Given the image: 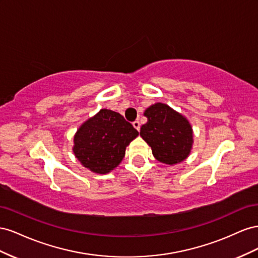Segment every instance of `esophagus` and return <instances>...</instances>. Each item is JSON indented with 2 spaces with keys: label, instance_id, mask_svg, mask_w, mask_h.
I'll return each mask as SVG.
<instances>
[{
  "label": "esophagus",
  "instance_id": "esophagus-1",
  "mask_svg": "<svg viewBox=\"0 0 258 258\" xmlns=\"http://www.w3.org/2000/svg\"><path fill=\"white\" fill-rule=\"evenodd\" d=\"M133 126L137 130V131H139V130H141V123H139V121H134L133 122Z\"/></svg>",
  "mask_w": 258,
  "mask_h": 258
}]
</instances>
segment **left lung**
I'll return each instance as SVG.
<instances>
[{"instance_id":"obj_1","label":"left lung","mask_w":258,"mask_h":258,"mask_svg":"<svg viewBox=\"0 0 258 258\" xmlns=\"http://www.w3.org/2000/svg\"><path fill=\"white\" fill-rule=\"evenodd\" d=\"M144 115L148 121L141 127V136L151 147L154 158L168 165L188 158L194 135L185 116L162 102L147 108Z\"/></svg>"}]
</instances>
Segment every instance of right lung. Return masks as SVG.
<instances>
[{
	"mask_svg": "<svg viewBox=\"0 0 258 258\" xmlns=\"http://www.w3.org/2000/svg\"><path fill=\"white\" fill-rule=\"evenodd\" d=\"M137 136V130L120 113L101 109L79 127L73 152L84 167L107 174L121 163L125 149Z\"/></svg>",
	"mask_w": 258,
	"mask_h": 258,
	"instance_id": "1",
	"label": "right lung"
}]
</instances>
